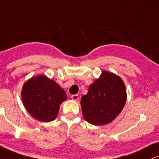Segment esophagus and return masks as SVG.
I'll list each match as a JSON object with an SVG mask.
<instances>
[{
  "mask_svg": "<svg viewBox=\"0 0 159 159\" xmlns=\"http://www.w3.org/2000/svg\"><path fill=\"white\" fill-rule=\"evenodd\" d=\"M71 98L73 101H77L78 100V98H79V96H78V95H77V94H75V95H72Z\"/></svg>",
  "mask_w": 159,
  "mask_h": 159,
  "instance_id": "34e87169",
  "label": "esophagus"
}]
</instances>
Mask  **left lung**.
Segmentation results:
<instances>
[{
  "label": "left lung",
  "mask_w": 159,
  "mask_h": 159,
  "mask_svg": "<svg viewBox=\"0 0 159 159\" xmlns=\"http://www.w3.org/2000/svg\"><path fill=\"white\" fill-rule=\"evenodd\" d=\"M127 93L123 81L118 75L104 71L81 98L82 113L85 120L94 125L112 121L123 110Z\"/></svg>",
  "instance_id": "obj_1"
}]
</instances>
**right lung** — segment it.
<instances>
[{
  "label": "right lung",
  "instance_id": "add662e5",
  "mask_svg": "<svg viewBox=\"0 0 159 159\" xmlns=\"http://www.w3.org/2000/svg\"><path fill=\"white\" fill-rule=\"evenodd\" d=\"M21 96L29 113L35 119L43 122L55 120L60 104L66 99L64 89L45 75L32 78L26 82Z\"/></svg>",
  "mask_w": 159,
  "mask_h": 159
}]
</instances>
